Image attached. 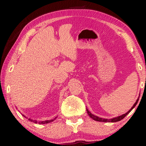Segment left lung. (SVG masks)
<instances>
[{
  "instance_id": "left-lung-1",
  "label": "left lung",
  "mask_w": 146,
  "mask_h": 146,
  "mask_svg": "<svg viewBox=\"0 0 146 146\" xmlns=\"http://www.w3.org/2000/svg\"><path fill=\"white\" fill-rule=\"evenodd\" d=\"M139 97H138V98H137V100H136V102H135V103L134 104H133V106L132 107H131V108L129 110L127 111V113H125V114H123V115H120V116H118V117H115V118H112V119H104V118H101V117H98V116H96V115H93L92 113H91L90 112V111L86 109V110H87V112H88V114L89 115H90V117H91V118H92L93 119H94V120H96V121H103V122H116V121H120V120H121V119H123L124 118V117L126 116V115L128 114V113L130 112V111H131V110H132L133 108H134L135 106H136V104H137V102H138V100H139Z\"/></svg>"
}]
</instances>
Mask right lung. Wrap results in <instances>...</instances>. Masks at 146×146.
Instances as JSON below:
<instances>
[{"instance_id":"add662e5","label":"right lung","mask_w":146,"mask_h":146,"mask_svg":"<svg viewBox=\"0 0 146 146\" xmlns=\"http://www.w3.org/2000/svg\"><path fill=\"white\" fill-rule=\"evenodd\" d=\"M24 116H25V115H24ZM56 119V117L54 119H51V120H46V121H40V122H38V123H40H40H50V122H51V121H54V119ZM29 120H30L31 121H33V122H34V123H38V121H36V120H34V119H29Z\"/></svg>"}]
</instances>
